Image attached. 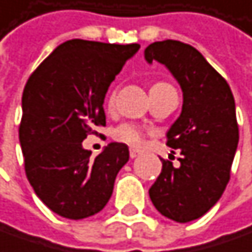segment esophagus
<instances>
[{"instance_id": "1", "label": "esophagus", "mask_w": 252, "mask_h": 252, "mask_svg": "<svg viewBox=\"0 0 252 252\" xmlns=\"http://www.w3.org/2000/svg\"><path fill=\"white\" fill-rule=\"evenodd\" d=\"M141 155V151L139 149H135V148H130V158H136Z\"/></svg>"}]
</instances>
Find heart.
I'll return each mask as SVG.
<instances>
[{
	"label": "heart",
	"mask_w": 252,
	"mask_h": 252,
	"mask_svg": "<svg viewBox=\"0 0 252 252\" xmlns=\"http://www.w3.org/2000/svg\"><path fill=\"white\" fill-rule=\"evenodd\" d=\"M158 84H164V82H158ZM113 101V95L110 97V103ZM116 139L120 142H125V143H129V145H133V146H138L141 145L143 141V132H142L139 127L133 126V125H122L116 129V133H114Z\"/></svg>",
	"instance_id": "b5f03b06"
}]
</instances>
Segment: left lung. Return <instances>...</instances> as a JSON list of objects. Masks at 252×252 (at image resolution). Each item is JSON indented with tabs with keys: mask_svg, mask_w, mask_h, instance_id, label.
<instances>
[{
	"mask_svg": "<svg viewBox=\"0 0 252 252\" xmlns=\"http://www.w3.org/2000/svg\"><path fill=\"white\" fill-rule=\"evenodd\" d=\"M145 59L165 65L183 91L181 114L167 132V145L181 149L180 167L161 158L149 197L162 216L186 223L209 212L226 189L239 141L235 100L225 78L187 43H151Z\"/></svg>",
	"mask_w": 252,
	"mask_h": 252,
	"instance_id": "obj_1",
	"label": "left lung"
}]
</instances>
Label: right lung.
Returning a JSON list of instances; mask_svg holds the SVG:
<instances>
[{"label":"right lung","mask_w":252,"mask_h":252,"mask_svg":"<svg viewBox=\"0 0 252 252\" xmlns=\"http://www.w3.org/2000/svg\"><path fill=\"white\" fill-rule=\"evenodd\" d=\"M138 43L72 39L56 47L27 79L18 139L34 193L56 215L84 219L107 205L129 148L111 142L91 158L82 148L95 126H106L104 97Z\"/></svg>","instance_id":"right-lung-1"}]
</instances>
